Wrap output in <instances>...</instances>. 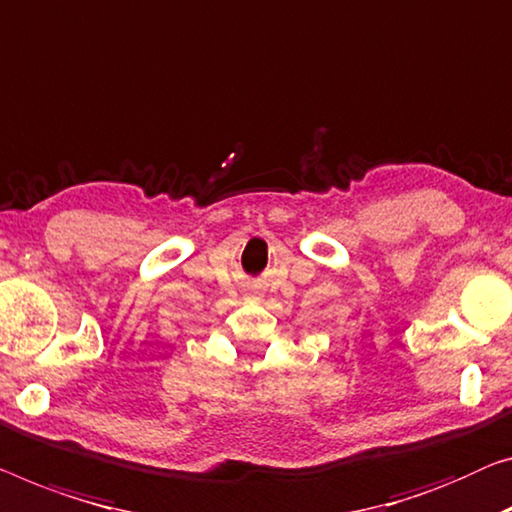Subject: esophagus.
<instances>
[{
    "mask_svg": "<svg viewBox=\"0 0 512 512\" xmlns=\"http://www.w3.org/2000/svg\"><path fill=\"white\" fill-rule=\"evenodd\" d=\"M250 294H255V292H250Z\"/></svg>",
    "mask_w": 512,
    "mask_h": 512,
    "instance_id": "obj_1",
    "label": "esophagus"
}]
</instances>
